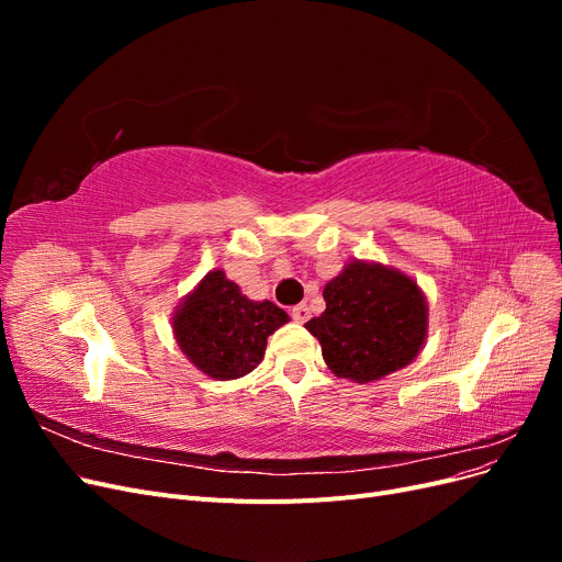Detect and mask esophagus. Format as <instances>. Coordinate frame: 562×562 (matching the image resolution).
<instances>
[{
	"instance_id": "esophagus-1",
	"label": "esophagus",
	"mask_w": 562,
	"mask_h": 562,
	"mask_svg": "<svg viewBox=\"0 0 562 562\" xmlns=\"http://www.w3.org/2000/svg\"><path fill=\"white\" fill-rule=\"evenodd\" d=\"M291 316L297 321V323H304V321H307L310 316H312V312H310V307H307V304H295V307H293V312H291Z\"/></svg>"
}]
</instances>
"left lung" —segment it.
<instances>
[{
	"mask_svg": "<svg viewBox=\"0 0 562 562\" xmlns=\"http://www.w3.org/2000/svg\"><path fill=\"white\" fill-rule=\"evenodd\" d=\"M326 312L304 323L333 375L378 382L411 366L429 335V307L413 277L351 260L323 288Z\"/></svg>",
	"mask_w": 562,
	"mask_h": 562,
	"instance_id": "obj_1",
	"label": "left lung"
}]
</instances>
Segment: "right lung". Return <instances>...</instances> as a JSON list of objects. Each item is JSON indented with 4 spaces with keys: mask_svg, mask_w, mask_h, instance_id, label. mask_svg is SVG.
<instances>
[{
    "mask_svg": "<svg viewBox=\"0 0 562 562\" xmlns=\"http://www.w3.org/2000/svg\"><path fill=\"white\" fill-rule=\"evenodd\" d=\"M291 321L274 302L248 300L239 285L213 269L173 312V335L180 351L203 375L239 380L258 368L267 337Z\"/></svg>",
    "mask_w": 562,
    "mask_h": 562,
    "instance_id": "obj_1",
    "label": "right lung"
}]
</instances>
